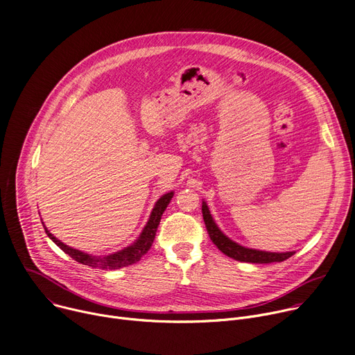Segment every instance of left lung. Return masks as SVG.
Listing matches in <instances>:
<instances>
[{
    "label": "left lung",
    "mask_w": 355,
    "mask_h": 355,
    "mask_svg": "<svg viewBox=\"0 0 355 355\" xmlns=\"http://www.w3.org/2000/svg\"><path fill=\"white\" fill-rule=\"evenodd\" d=\"M202 213H203V220L211 241L217 245V248L221 252H224L227 257L235 261L252 262V263H270V262H282L295 254V252H266V251H258V250L241 247L240 244L234 243L228 237H225V235L218 230L205 202L202 206Z\"/></svg>",
    "instance_id": "8db88e82"
}]
</instances>
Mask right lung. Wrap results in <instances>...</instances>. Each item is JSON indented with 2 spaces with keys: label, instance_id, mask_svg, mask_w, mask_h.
Segmentation results:
<instances>
[{
  "label": "right lung",
  "instance_id": "add662e5",
  "mask_svg": "<svg viewBox=\"0 0 355 355\" xmlns=\"http://www.w3.org/2000/svg\"><path fill=\"white\" fill-rule=\"evenodd\" d=\"M173 198V191L171 193H166L165 196H162V198L156 202L152 213H150V217L145 225V228L142 230L139 239L130 247L118 251L115 254H111V255H107V257H92L89 254H85L82 251L78 250H73L67 245H64L62 241H59L56 237H53V235L45 228L48 237L62 250L64 251L69 257H71L74 261L80 262L83 265H87L90 268H100V269H105V270H110V269H120V268H124V266H128V265H132L135 262H138L142 255H145L149 248L152 247V243L155 240V235H156V230H157V225H159L161 223V217L164 214V211L166 210L169 202L172 200Z\"/></svg>",
  "mask_w": 355,
  "mask_h": 355
}]
</instances>
